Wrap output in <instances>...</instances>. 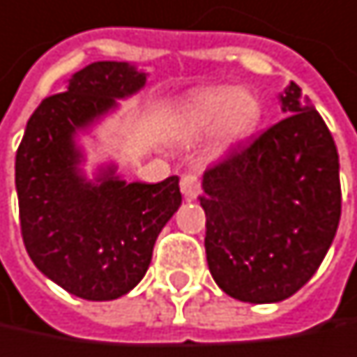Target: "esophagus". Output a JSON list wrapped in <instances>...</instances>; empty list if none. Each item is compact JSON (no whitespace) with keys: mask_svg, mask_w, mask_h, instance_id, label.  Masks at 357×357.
<instances>
[{"mask_svg":"<svg viewBox=\"0 0 357 357\" xmlns=\"http://www.w3.org/2000/svg\"><path fill=\"white\" fill-rule=\"evenodd\" d=\"M181 193L187 197V199H197L201 195V185L199 178L195 174H185L181 178Z\"/></svg>","mask_w":357,"mask_h":357,"instance_id":"34e87169","label":"esophagus"}]
</instances>
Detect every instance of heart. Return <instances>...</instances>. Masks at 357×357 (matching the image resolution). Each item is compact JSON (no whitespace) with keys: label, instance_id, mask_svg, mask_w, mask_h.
Segmentation results:
<instances>
[{"label":"heart","instance_id":"heart-1","mask_svg":"<svg viewBox=\"0 0 357 357\" xmlns=\"http://www.w3.org/2000/svg\"><path fill=\"white\" fill-rule=\"evenodd\" d=\"M263 121V102L252 90L218 86L195 94L176 116V133L201 139L215 129L220 146H238L252 137Z\"/></svg>","mask_w":357,"mask_h":357}]
</instances>
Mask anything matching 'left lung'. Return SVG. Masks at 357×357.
Listing matches in <instances>:
<instances>
[{
    "instance_id": "1",
    "label": "left lung",
    "mask_w": 357,
    "mask_h": 357,
    "mask_svg": "<svg viewBox=\"0 0 357 357\" xmlns=\"http://www.w3.org/2000/svg\"><path fill=\"white\" fill-rule=\"evenodd\" d=\"M284 119L203 174L205 255L228 296L271 304L323 263L341 218L339 156L323 116L290 82Z\"/></svg>"
}]
</instances>
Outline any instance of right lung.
Instances as JSON below:
<instances>
[{
    "mask_svg": "<svg viewBox=\"0 0 357 357\" xmlns=\"http://www.w3.org/2000/svg\"><path fill=\"white\" fill-rule=\"evenodd\" d=\"M148 73L127 61H94L66 92L32 112L16 154L26 250L36 269L84 300H114L146 275L158 234L181 207L178 176L127 183L107 160L86 172L84 135L144 90Z\"/></svg>",
    "mask_w": 357,
    "mask_h": 357,
    "instance_id": "right-lung-1",
    "label": "right lung"
}]
</instances>
